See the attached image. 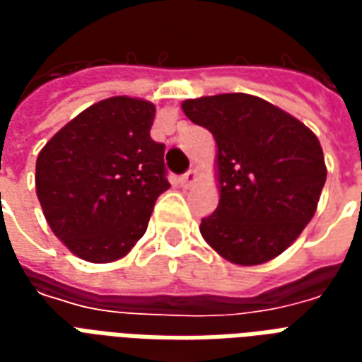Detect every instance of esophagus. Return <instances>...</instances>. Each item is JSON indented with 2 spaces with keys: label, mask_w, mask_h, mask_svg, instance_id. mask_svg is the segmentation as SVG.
<instances>
[{
  "label": "esophagus",
  "mask_w": 362,
  "mask_h": 362,
  "mask_svg": "<svg viewBox=\"0 0 362 362\" xmlns=\"http://www.w3.org/2000/svg\"><path fill=\"white\" fill-rule=\"evenodd\" d=\"M197 180V170L196 168H189L188 173L186 174H182L180 176V186L182 188H189V186H192V184H194V182Z\"/></svg>",
  "instance_id": "1"
}]
</instances>
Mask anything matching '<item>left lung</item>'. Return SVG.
I'll use <instances>...</instances> for the list:
<instances>
[{
	"mask_svg": "<svg viewBox=\"0 0 362 362\" xmlns=\"http://www.w3.org/2000/svg\"><path fill=\"white\" fill-rule=\"evenodd\" d=\"M182 110L217 143L221 199L199 225L205 243L238 266L279 256L310 223L326 184L318 137L244 93L189 98Z\"/></svg>",
	"mask_w": 362,
	"mask_h": 362,
	"instance_id": "8db88e82",
	"label": "left lung"
}]
</instances>
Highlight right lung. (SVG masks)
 <instances>
[{
    "instance_id": "1",
    "label": "right lung",
    "mask_w": 362,
    "mask_h": 362,
    "mask_svg": "<svg viewBox=\"0 0 362 362\" xmlns=\"http://www.w3.org/2000/svg\"><path fill=\"white\" fill-rule=\"evenodd\" d=\"M155 104L112 96L59 129L36 158V196L52 233L93 264L124 258L170 188Z\"/></svg>"
}]
</instances>
